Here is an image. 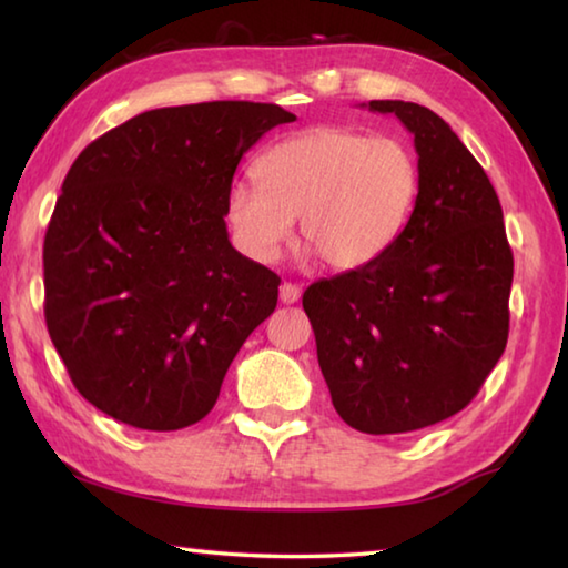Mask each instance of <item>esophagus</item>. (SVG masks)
<instances>
[{
    "label": "esophagus",
    "mask_w": 568,
    "mask_h": 568,
    "mask_svg": "<svg viewBox=\"0 0 568 568\" xmlns=\"http://www.w3.org/2000/svg\"><path fill=\"white\" fill-rule=\"evenodd\" d=\"M297 301H301V285L283 283V285H281V303L293 305V303H297Z\"/></svg>",
    "instance_id": "1"
}]
</instances>
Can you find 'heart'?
Masks as SVG:
<instances>
[{
  "mask_svg": "<svg viewBox=\"0 0 568 568\" xmlns=\"http://www.w3.org/2000/svg\"><path fill=\"white\" fill-rule=\"evenodd\" d=\"M255 180L227 190L237 247L273 263L297 217L301 245L333 271H355L386 253L418 197V165L393 138L345 128L291 134L255 160Z\"/></svg>",
  "mask_w": 568,
  "mask_h": 568,
  "instance_id": "b5f03b06",
  "label": "heart"
}]
</instances>
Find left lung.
Returning <instances> with one entry per match:
<instances>
[{
	"label": "left lung",
	"mask_w": 568,
	"mask_h": 568,
	"mask_svg": "<svg viewBox=\"0 0 568 568\" xmlns=\"http://www.w3.org/2000/svg\"><path fill=\"white\" fill-rule=\"evenodd\" d=\"M396 114L418 152V197L378 261L303 293L333 406L363 434H406L466 408L508 341L514 255L491 180L428 108Z\"/></svg>",
	"instance_id": "obj_1"
}]
</instances>
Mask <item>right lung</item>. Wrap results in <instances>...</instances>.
<instances>
[{
  "label": "right lung",
  "instance_id": "right-lung-1",
  "mask_svg": "<svg viewBox=\"0 0 568 568\" xmlns=\"http://www.w3.org/2000/svg\"><path fill=\"white\" fill-rule=\"evenodd\" d=\"M295 114L263 102L142 112L80 152L44 235V321L74 388L142 430L213 410L281 277L230 245L237 162Z\"/></svg>",
  "mask_w": 568,
  "mask_h": 568
}]
</instances>
